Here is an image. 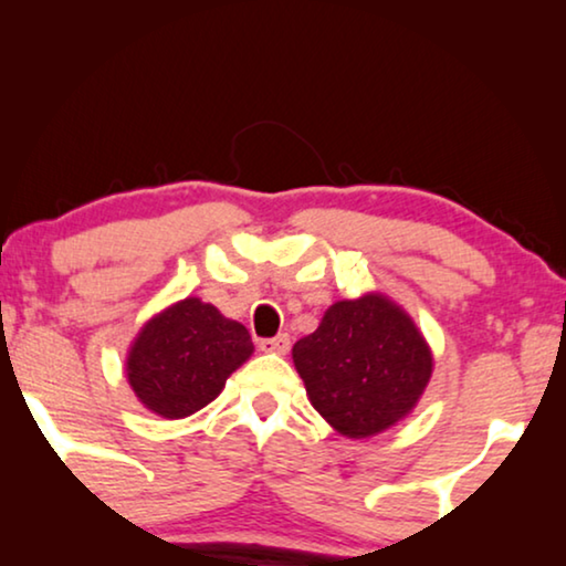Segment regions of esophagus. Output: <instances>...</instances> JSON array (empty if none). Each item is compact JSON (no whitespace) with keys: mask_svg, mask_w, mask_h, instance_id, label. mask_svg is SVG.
I'll use <instances>...</instances> for the list:
<instances>
[{"mask_svg":"<svg viewBox=\"0 0 566 566\" xmlns=\"http://www.w3.org/2000/svg\"><path fill=\"white\" fill-rule=\"evenodd\" d=\"M291 347V337L289 335H277V337H265L260 339V350L262 353H277V355H285Z\"/></svg>","mask_w":566,"mask_h":566,"instance_id":"obj_1","label":"esophagus"}]
</instances>
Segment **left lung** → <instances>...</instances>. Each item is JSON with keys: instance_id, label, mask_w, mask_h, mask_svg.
I'll return each instance as SVG.
<instances>
[{"instance_id": "left-lung-1", "label": "left lung", "mask_w": 566, "mask_h": 566, "mask_svg": "<svg viewBox=\"0 0 566 566\" xmlns=\"http://www.w3.org/2000/svg\"><path fill=\"white\" fill-rule=\"evenodd\" d=\"M293 366L316 412L347 438H370L412 412L432 353L405 308L381 293L337 301L293 345Z\"/></svg>"}]
</instances>
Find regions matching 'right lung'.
Masks as SVG:
<instances>
[{
  "label": "right lung",
  "mask_w": 566,
  "mask_h": 566,
  "mask_svg": "<svg viewBox=\"0 0 566 566\" xmlns=\"http://www.w3.org/2000/svg\"><path fill=\"white\" fill-rule=\"evenodd\" d=\"M252 350L244 324L185 298L138 332L126 360L128 384L146 409L180 420L211 405Z\"/></svg>",
  "instance_id": "1"
}]
</instances>
